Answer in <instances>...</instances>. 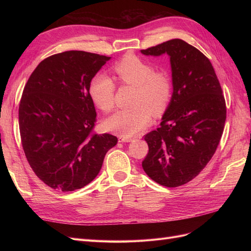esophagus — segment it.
I'll return each mask as SVG.
<instances>
[{"instance_id":"34e87169","label":"esophagus","mask_w":251,"mask_h":251,"mask_svg":"<svg viewBox=\"0 0 251 251\" xmlns=\"http://www.w3.org/2000/svg\"><path fill=\"white\" fill-rule=\"evenodd\" d=\"M133 139L132 138H128V137H125V136H119L118 141L119 142H131Z\"/></svg>"}]
</instances>
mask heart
<instances>
[{
	"instance_id": "obj_1",
	"label": "heart",
	"mask_w": 251,
	"mask_h": 251,
	"mask_svg": "<svg viewBox=\"0 0 251 251\" xmlns=\"http://www.w3.org/2000/svg\"><path fill=\"white\" fill-rule=\"evenodd\" d=\"M121 82L137 88L132 109L119 110L104 121V127L131 137L146 128L151 113L158 116L166 110L172 98V82L163 72L139 57L127 56L114 66ZM90 95L98 109L108 113L114 108L115 83L105 74H97L90 82Z\"/></svg>"
}]
</instances>
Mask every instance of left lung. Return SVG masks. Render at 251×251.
<instances>
[{
	"mask_svg": "<svg viewBox=\"0 0 251 251\" xmlns=\"http://www.w3.org/2000/svg\"><path fill=\"white\" fill-rule=\"evenodd\" d=\"M170 56L173 95L160 126L144 136L149 153L142 161L148 176L166 187L198 176L222 137L226 104L209 59L186 42L174 39L141 50Z\"/></svg>",
	"mask_w": 251,
	"mask_h": 251,
	"instance_id": "1",
	"label": "left lung"
}]
</instances>
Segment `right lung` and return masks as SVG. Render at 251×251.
Returning <instances> with one entry per match:
<instances>
[{
	"instance_id": "1",
	"label": "right lung",
	"mask_w": 251,
	"mask_h": 251,
	"mask_svg": "<svg viewBox=\"0 0 251 251\" xmlns=\"http://www.w3.org/2000/svg\"><path fill=\"white\" fill-rule=\"evenodd\" d=\"M111 57L66 51L39 64L23 91L19 126L23 150L45 184L73 192L100 173L117 137L96 134L90 82Z\"/></svg>"
}]
</instances>
